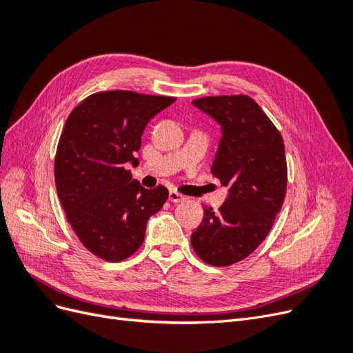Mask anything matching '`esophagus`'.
Returning a JSON list of instances; mask_svg holds the SVG:
<instances>
[{
  "label": "esophagus",
  "mask_w": 353,
  "mask_h": 353,
  "mask_svg": "<svg viewBox=\"0 0 353 353\" xmlns=\"http://www.w3.org/2000/svg\"><path fill=\"white\" fill-rule=\"evenodd\" d=\"M185 200V197L183 196V194H179V193H176V191H169V201H172V203H179V201H184Z\"/></svg>",
  "instance_id": "esophagus-1"
}]
</instances>
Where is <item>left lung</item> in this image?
Here are the masks:
<instances>
[{"label": "left lung", "instance_id": "obj_1", "mask_svg": "<svg viewBox=\"0 0 353 353\" xmlns=\"http://www.w3.org/2000/svg\"><path fill=\"white\" fill-rule=\"evenodd\" d=\"M193 104L221 126L212 174L228 188L218 212L205 216L191 234L200 259L213 266L243 261L268 236L287 188L283 137L248 95H219Z\"/></svg>", "mask_w": 353, "mask_h": 353}]
</instances>
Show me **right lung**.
Here are the masks:
<instances>
[{
    "mask_svg": "<svg viewBox=\"0 0 353 353\" xmlns=\"http://www.w3.org/2000/svg\"><path fill=\"white\" fill-rule=\"evenodd\" d=\"M174 97L132 91L95 92L72 110L54 160L57 194L68 221L91 253L121 262L140 249L147 221L168 188L132 179L144 128Z\"/></svg>",
    "mask_w": 353,
    "mask_h": 353,
    "instance_id": "obj_1",
    "label": "right lung"
}]
</instances>
